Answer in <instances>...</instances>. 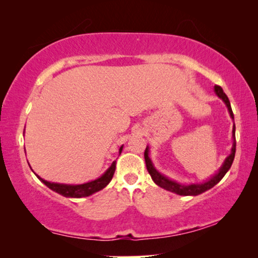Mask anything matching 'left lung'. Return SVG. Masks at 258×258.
Masks as SVG:
<instances>
[{
    "label": "left lung",
    "instance_id": "8db88e82",
    "mask_svg": "<svg viewBox=\"0 0 258 258\" xmlns=\"http://www.w3.org/2000/svg\"><path fill=\"white\" fill-rule=\"evenodd\" d=\"M214 92L220 98L222 101L225 103L226 108H228V111L230 113V117L233 120V128H232V148H231V154L226 157L224 163L222 164L221 168L214 174V175L208 178V180L204 181L202 183H191V184H181L174 180H171L167 176H165L164 174H161L160 172H158L155 167L154 163H152L150 157H149V146H147L146 151H145V159H146V165H147V169L149 172L150 176L152 178L157 185L163 187V189L174 192V194L180 195V196H198L203 192L207 191L209 189H212L214 185H216L218 182H220L222 178L224 177V175L231 167V165L233 163L234 159V155H235V126H234V116L232 112V109H231V104L229 101V98L226 97V94L223 92L221 86L215 85L214 86Z\"/></svg>",
    "mask_w": 258,
    "mask_h": 258
}]
</instances>
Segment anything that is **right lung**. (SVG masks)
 Instances as JSON below:
<instances>
[{
    "label": "right lung",
    "instance_id": "right-lung-1",
    "mask_svg": "<svg viewBox=\"0 0 258 258\" xmlns=\"http://www.w3.org/2000/svg\"><path fill=\"white\" fill-rule=\"evenodd\" d=\"M121 150H123V146L119 148V155L121 154ZM115 169H116V161H112L110 167H109L101 176L95 178L93 181L82 183V184H64V183L49 182L46 180H43V178L41 176H38L37 174H35V175L37 176V178L41 182L44 183L49 189L56 192V194L63 196V197L83 198V197H89V196L93 195L100 190H102L103 187H106L109 184V182L111 181L113 173H115Z\"/></svg>",
    "mask_w": 258,
    "mask_h": 258
}]
</instances>
